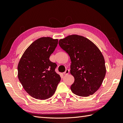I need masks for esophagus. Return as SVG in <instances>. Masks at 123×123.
<instances>
[{
    "label": "esophagus",
    "mask_w": 123,
    "mask_h": 123,
    "mask_svg": "<svg viewBox=\"0 0 123 123\" xmlns=\"http://www.w3.org/2000/svg\"><path fill=\"white\" fill-rule=\"evenodd\" d=\"M69 70L67 69V70H66L64 72V74H65V75H67V74H69Z\"/></svg>",
    "instance_id": "esophagus-1"
}]
</instances>
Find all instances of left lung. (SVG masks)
<instances>
[{
    "instance_id": "obj_1",
    "label": "left lung",
    "mask_w": 123,
    "mask_h": 123,
    "mask_svg": "<svg viewBox=\"0 0 123 123\" xmlns=\"http://www.w3.org/2000/svg\"><path fill=\"white\" fill-rule=\"evenodd\" d=\"M58 43L71 61L70 73L74 77L72 92L83 97L94 94L106 72L105 59L99 49L91 40L78 35H69L59 40Z\"/></svg>"
}]
</instances>
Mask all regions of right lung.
Wrapping results in <instances>:
<instances>
[{
  "label": "right lung",
  "instance_id": "add662e5",
  "mask_svg": "<svg viewBox=\"0 0 123 123\" xmlns=\"http://www.w3.org/2000/svg\"><path fill=\"white\" fill-rule=\"evenodd\" d=\"M57 39L41 37L25 50L18 65V77L23 88L33 98L44 100L55 93L61 78L56 64L49 59L58 44Z\"/></svg>",
  "mask_w": 123,
  "mask_h": 123
}]
</instances>
